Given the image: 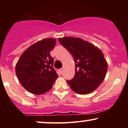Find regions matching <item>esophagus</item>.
I'll list each match as a JSON object with an SVG mask.
<instances>
[{"instance_id":"1","label":"esophagus","mask_w":128,"mask_h":128,"mask_svg":"<svg viewBox=\"0 0 128 128\" xmlns=\"http://www.w3.org/2000/svg\"><path fill=\"white\" fill-rule=\"evenodd\" d=\"M59 72L61 74H62V73H63V68H60L59 70Z\"/></svg>"}]
</instances>
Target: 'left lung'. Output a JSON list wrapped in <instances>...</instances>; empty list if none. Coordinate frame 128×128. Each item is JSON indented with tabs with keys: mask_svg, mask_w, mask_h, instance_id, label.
Here are the masks:
<instances>
[{
	"mask_svg": "<svg viewBox=\"0 0 128 128\" xmlns=\"http://www.w3.org/2000/svg\"><path fill=\"white\" fill-rule=\"evenodd\" d=\"M58 41L71 54L75 62L74 76L67 80L72 90L80 94L95 90L105 79L108 68L102 51L79 38H60Z\"/></svg>",
	"mask_w": 128,
	"mask_h": 128,
	"instance_id": "8db88e82",
	"label": "left lung"
}]
</instances>
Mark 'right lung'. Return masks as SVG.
I'll return each instance as SVG.
<instances>
[{"label":"right lung","mask_w":128,"mask_h":128,"mask_svg":"<svg viewBox=\"0 0 128 128\" xmlns=\"http://www.w3.org/2000/svg\"><path fill=\"white\" fill-rule=\"evenodd\" d=\"M55 44L54 38L39 41L28 48L17 61L16 75L29 92L35 94L45 93L51 89L58 78L50 54Z\"/></svg>","instance_id":"add662e5"}]
</instances>
